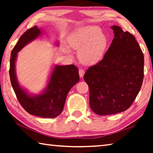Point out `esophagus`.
Wrapping results in <instances>:
<instances>
[{
	"label": "esophagus",
	"mask_w": 153,
	"mask_h": 153,
	"mask_svg": "<svg viewBox=\"0 0 153 153\" xmlns=\"http://www.w3.org/2000/svg\"><path fill=\"white\" fill-rule=\"evenodd\" d=\"M84 74H85V71H84L83 69H79V76L81 77H83Z\"/></svg>",
	"instance_id": "34e87169"
}]
</instances>
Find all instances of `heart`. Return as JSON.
<instances>
[{"mask_svg":"<svg viewBox=\"0 0 153 153\" xmlns=\"http://www.w3.org/2000/svg\"><path fill=\"white\" fill-rule=\"evenodd\" d=\"M97 25L77 29L69 37L70 47L79 52V59L86 64H94L102 59L108 47L106 35Z\"/></svg>","mask_w":153,"mask_h":153,"instance_id":"obj_1","label":"heart"}]
</instances>
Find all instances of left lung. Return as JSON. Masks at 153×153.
Wrapping results in <instances>:
<instances>
[{"instance_id": "obj_1", "label": "left lung", "mask_w": 153, "mask_h": 153, "mask_svg": "<svg viewBox=\"0 0 153 153\" xmlns=\"http://www.w3.org/2000/svg\"><path fill=\"white\" fill-rule=\"evenodd\" d=\"M102 60L87 69L83 79L89 89V105L95 114L110 115L131 106L140 91L144 56L135 37L118 25Z\"/></svg>"}]
</instances>
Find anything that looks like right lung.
Listing matches in <instances>:
<instances>
[{
	"label": "right lung",
	"mask_w": 153,
	"mask_h": 153,
	"mask_svg": "<svg viewBox=\"0 0 153 153\" xmlns=\"http://www.w3.org/2000/svg\"><path fill=\"white\" fill-rule=\"evenodd\" d=\"M41 29L36 25L29 29L19 39L13 48L10 60V77L12 86L22 106L30 114L53 118L62 112L68 92L79 80L78 69L73 64L56 65L47 86L39 95H32L19 85L16 74L17 54L29 43L39 37Z\"/></svg>",
	"instance_id": "right-lung-1"
}]
</instances>
